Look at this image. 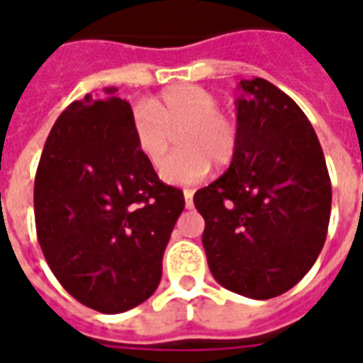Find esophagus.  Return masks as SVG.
Returning a JSON list of instances; mask_svg holds the SVG:
<instances>
[{
  "label": "esophagus",
  "mask_w": 363,
  "mask_h": 363,
  "mask_svg": "<svg viewBox=\"0 0 363 363\" xmlns=\"http://www.w3.org/2000/svg\"><path fill=\"white\" fill-rule=\"evenodd\" d=\"M184 204H186V208H192V198H194V190L192 189H184Z\"/></svg>",
  "instance_id": "esophagus-1"
}]
</instances>
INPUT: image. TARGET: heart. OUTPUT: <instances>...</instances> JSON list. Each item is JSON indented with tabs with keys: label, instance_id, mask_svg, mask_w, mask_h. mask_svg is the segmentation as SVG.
<instances>
[{
	"label": "heart",
	"instance_id": "b5f03b06",
	"mask_svg": "<svg viewBox=\"0 0 363 363\" xmlns=\"http://www.w3.org/2000/svg\"><path fill=\"white\" fill-rule=\"evenodd\" d=\"M179 135L177 153L163 169L171 184H190L204 179L212 169L229 165L239 150L237 120L220 111L218 96L196 85H179L151 103L135 106L132 134L138 151L155 171L165 163Z\"/></svg>",
	"mask_w": 363,
	"mask_h": 363
}]
</instances>
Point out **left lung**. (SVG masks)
Returning a JSON list of instances; mask_svg holds the SVG:
<instances>
[{
    "label": "left lung",
    "instance_id": "left-lung-1",
    "mask_svg": "<svg viewBox=\"0 0 363 363\" xmlns=\"http://www.w3.org/2000/svg\"><path fill=\"white\" fill-rule=\"evenodd\" d=\"M239 150L194 194L208 267L229 291L270 299L311 270L330 218V177L303 111L262 77L239 83Z\"/></svg>",
    "mask_w": 363,
    "mask_h": 363
}]
</instances>
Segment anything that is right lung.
I'll return each instance as SVG.
<instances>
[{"label": "right lung", "instance_id": "obj_1", "mask_svg": "<svg viewBox=\"0 0 363 363\" xmlns=\"http://www.w3.org/2000/svg\"><path fill=\"white\" fill-rule=\"evenodd\" d=\"M106 87L74 101L52 126L35 179L36 237L79 303L122 313L157 289L163 252L184 210L132 134V106Z\"/></svg>", "mask_w": 363, "mask_h": 363}]
</instances>
